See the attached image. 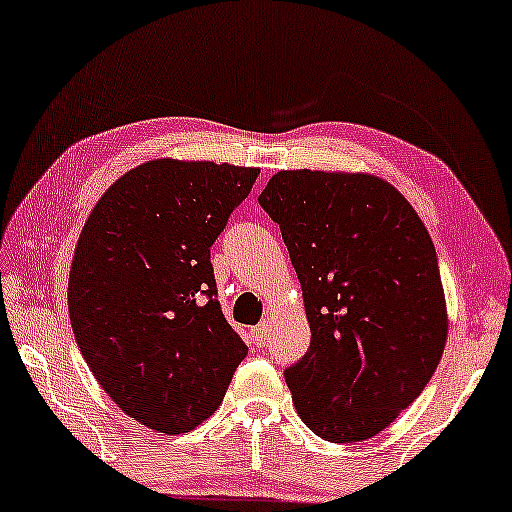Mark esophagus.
<instances>
[{
    "instance_id": "1",
    "label": "esophagus",
    "mask_w": 512,
    "mask_h": 512,
    "mask_svg": "<svg viewBox=\"0 0 512 512\" xmlns=\"http://www.w3.org/2000/svg\"><path fill=\"white\" fill-rule=\"evenodd\" d=\"M266 338H269V326H266V322L257 324V326H253V329H250V340H253V345L264 347Z\"/></svg>"
}]
</instances>
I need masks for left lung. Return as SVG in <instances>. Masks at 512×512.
Here are the masks:
<instances>
[{
    "mask_svg": "<svg viewBox=\"0 0 512 512\" xmlns=\"http://www.w3.org/2000/svg\"><path fill=\"white\" fill-rule=\"evenodd\" d=\"M259 204L280 225L312 333L285 370L294 407L333 444L375 437L423 393L446 347L430 234L407 197L368 172L280 170Z\"/></svg>",
    "mask_w": 512,
    "mask_h": 512,
    "instance_id": "left-lung-1",
    "label": "left lung"
}]
</instances>
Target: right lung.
Wrapping results in <instances>:
<instances>
[{
	"label": "right lung",
	"mask_w": 512,
	"mask_h": 512,
	"mask_svg": "<svg viewBox=\"0 0 512 512\" xmlns=\"http://www.w3.org/2000/svg\"><path fill=\"white\" fill-rule=\"evenodd\" d=\"M259 167L154 158L91 209L68 273V312L89 370L112 402L165 434L220 407L243 345L216 299L211 243Z\"/></svg>",
	"instance_id": "obj_1"
}]
</instances>
